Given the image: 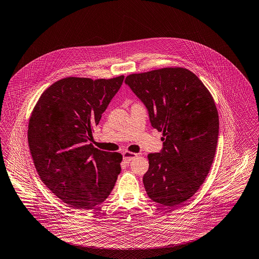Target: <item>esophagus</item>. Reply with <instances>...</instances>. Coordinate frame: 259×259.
<instances>
[{
  "label": "esophagus",
  "instance_id": "esophagus-1",
  "mask_svg": "<svg viewBox=\"0 0 259 259\" xmlns=\"http://www.w3.org/2000/svg\"><path fill=\"white\" fill-rule=\"evenodd\" d=\"M138 156L137 153L134 152H130V151H124L122 152V159L124 162H130L132 161L134 158H136Z\"/></svg>",
  "mask_w": 259,
  "mask_h": 259
}]
</instances>
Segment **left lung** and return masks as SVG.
Listing matches in <instances>:
<instances>
[{
	"label": "left lung",
	"instance_id": "8db88e82",
	"mask_svg": "<svg viewBox=\"0 0 259 259\" xmlns=\"http://www.w3.org/2000/svg\"><path fill=\"white\" fill-rule=\"evenodd\" d=\"M124 82L147 109L152 127L163 133L161 151L147 156V196L177 207L199 190L213 161L219 115L212 95L193 72L180 67L132 74Z\"/></svg>",
	"mask_w": 259,
	"mask_h": 259
}]
</instances>
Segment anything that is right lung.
<instances>
[{"label":"right lung","mask_w":259,"mask_h":259,"mask_svg":"<svg viewBox=\"0 0 259 259\" xmlns=\"http://www.w3.org/2000/svg\"><path fill=\"white\" fill-rule=\"evenodd\" d=\"M123 79H61L41 94L31 113L27 140L36 171L47 188L75 209L103 203L120 173L121 154L88 141Z\"/></svg>","instance_id":"right-lung-1"}]
</instances>
